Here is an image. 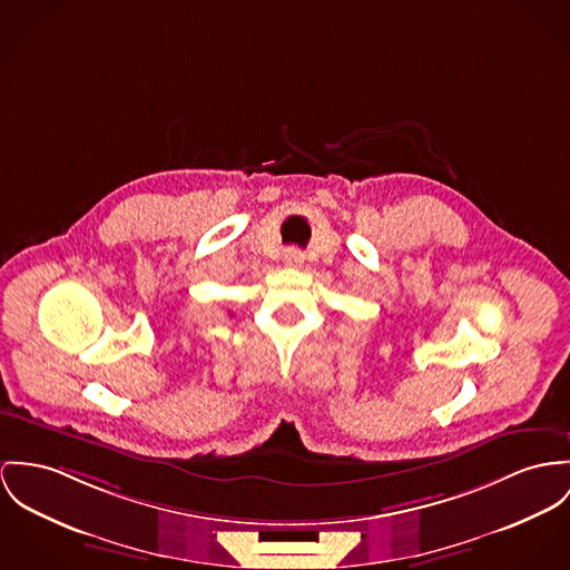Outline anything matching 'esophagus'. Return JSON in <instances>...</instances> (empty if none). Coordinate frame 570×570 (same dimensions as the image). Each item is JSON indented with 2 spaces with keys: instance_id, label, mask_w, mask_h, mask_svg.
<instances>
[{
  "instance_id": "1",
  "label": "esophagus",
  "mask_w": 570,
  "mask_h": 570,
  "mask_svg": "<svg viewBox=\"0 0 570 570\" xmlns=\"http://www.w3.org/2000/svg\"><path fill=\"white\" fill-rule=\"evenodd\" d=\"M284 263L288 264V266H302L304 264V254L297 252V249H288L284 254Z\"/></svg>"
}]
</instances>
